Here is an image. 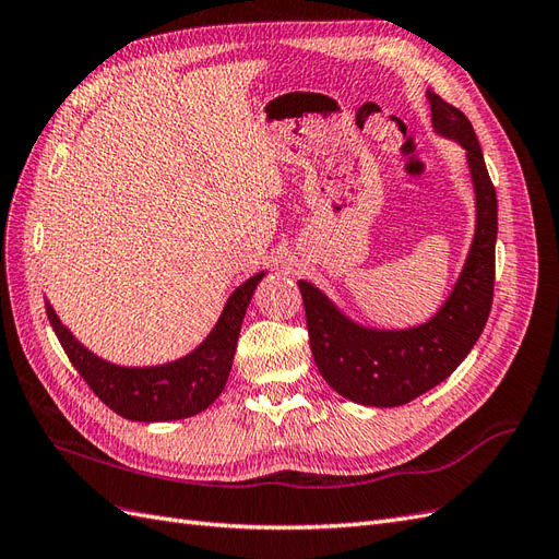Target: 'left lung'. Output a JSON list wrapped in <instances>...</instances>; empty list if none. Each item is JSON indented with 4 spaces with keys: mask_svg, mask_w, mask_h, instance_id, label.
<instances>
[{
    "mask_svg": "<svg viewBox=\"0 0 559 559\" xmlns=\"http://www.w3.org/2000/svg\"><path fill=\"white\" fill-rule=\"evenodd\" d=\"M433 130L456 140L476 189V235L450 298L427 324L378 331L354 324L310 282H298L314 364L337 394L376 408H394L441 384L480 337L495 296L497 191L468 118L427 93Z\"/></svg>",
    "mask_w": 559,
    "mask_h": 559,
    "instance_id": "left-lung-1",
    "label": "left lung"
}]
</instances>
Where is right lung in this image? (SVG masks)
<instances>
[{
    "mask_svg": "<svg viewBox=\"0 0 559 559\" xmlns=\"http://www.w3.org/2000/svg\"><path fill=\"white\" fill-rule=\"evenodd\" d=\"M263 275L249 277L230 294L216 326L200 347L163 366L126 368L109 364L83 347L70 329L60 324L48 302L46 314L79 376L116 415L132 421L183 419L210 408L224 392L247 306Z\"/></svg>",
    "mask_w": 559,
    "mask_h": 559,
    "instance_id": "1",
    "label": "right lung"
}]
</instances>
